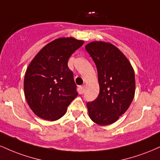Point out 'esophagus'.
Wrapping results in <instances>:
<instances>
[{"instance_id":"1","label":"esophagus","mask_w":160,"mask_h":160,"mask_svg":"<svg viewBox=\"0 0 160 160\" xmlns=\"http://www.w3.org/2000/svg\"><path fill=\"white\" fill-rule=\"evenodd\" d=\"M80 91H81V93H83L84 91H85V86H80Z\"/></svg>"}]
</instances>
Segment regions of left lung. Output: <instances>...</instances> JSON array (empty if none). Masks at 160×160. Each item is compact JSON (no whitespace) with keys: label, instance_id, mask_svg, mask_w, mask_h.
Instances as JSON below:
<instances>
[{"label":"left lung","instance_id":"1","mask_svg":"<svg viewBox=\"0 0 160 160\" xmlns=\"http://www.w3.org/2000/svg\"><path fill=\"white\" fill-rule=\"evenodd\" d=\"M85 48L98 71V96L87 102L89 117L100 126L116 122L128 110L135 91V72L125 55L110 43L94 41Z\"/></svg>","mask_w":160,"mask_h":160}]
</instances>
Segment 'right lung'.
Here are the masks:
<instances>
[{"label":"right lung","mask_w":160,"mask_h":160,"mask_svg":"<svg viewBox=\"0 0 160 160\" xmlns=\"http://www.w3.org/2000/svg\"><path fill=\"white\" fill-rule=\"evenodd\" d=\"M83 43L74 38H58L40 49L29 64L24 79L25 96L40 118L50 121L60 119L78 95L68 62Z\"/></svg>","instance_id":"1"}]
</instances>
